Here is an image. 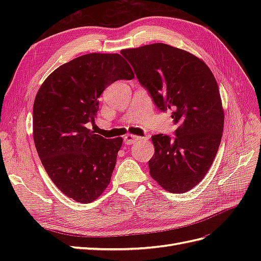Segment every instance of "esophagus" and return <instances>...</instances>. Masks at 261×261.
<instances>
[{
	"instance_id": "obj_1",
	"label": "esophagus",
	"mask_w": 261,
	"mask_h": 261,
	"mask_svg": "<svg viewBox=\"0 0 261 261\" xmlns=\"http://www.w3.org/2000/svg\"><path fill=\"white\" fill-rule=\"evenodd\" d=\"M140 139H143V137L133 135V134H128V135H126V136L124 137V143H125L126 145H130V144L136 143V141H138V140H140Z\"/></svg>"
}]
</instances>
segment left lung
I'll return each instance as SVG.
<instances>
[{
  "mask_svg": "<svg viewBox=\"0 0 261 261\" xmlns=\"http://www.w3.org/2000/svg\"><path fill=\"white\" fill-rule=\"evenodd\" d=\"M161 111H172L175 137H151L149 173L165 191L186 193L207 174L224 125L219 87L210 68L192 53L165 43L121 51Z\"/></svg>",
  "mask_w": 261,
  "mask_h": 261,
  "instance_id": "left-lung-1",
  "label": "left lung"
}]
</instances>
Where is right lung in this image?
Segmentation results:
<instances>
[{
    "label": "right lung",
    "mask_w": 261,
    "mask_h": 261,
    "mask_svg": "<svg viewBox=\"0 0 261 261\" xmlns=\"http://www.w3.org/2000/svg\"><path fill=\"white\" fill-rule=\"evenodd\" d=\"M135 77L120 54L90 53L61 65L38 90L34 140L43 167L60 191L77 202L96 200L110 184L123 139H107L93 123L108 86Z\"/></svg>",
    "instance_id": "1"
}]
</instances>
